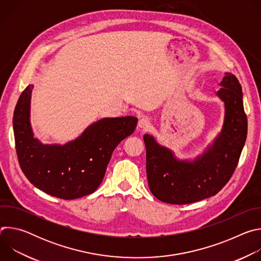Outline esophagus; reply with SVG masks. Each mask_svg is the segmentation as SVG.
<instances>
[{"label": "esophagus", "mask_w": 261, "mask_h": 261, "mask_svg": "<svg viewBox=\"0 0 261 261\" xmlns=\"http://www.w3.org/2000/svg\"><path fill=\"white\" fill-rule=\"evenodd\" d=\"M150 125H151V122H150V120H148V118L142 117V118L139 119L137 126H138V128H140V129H146V128L150 127Z\"/></svg>", "instance_id": "esophagus-1"}]
</instances>
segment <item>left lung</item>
I'll use <instances>...</instances> for the list:
<instances>
[{
    "mask_svg": "<svg viewBox=\"0 0 261 261\" xmlns=\"http://www.w3.org/2000/svg\"><path fill=\"white\" fill-rule=\"evenodd\" d=\"M217 96L224 102L222 131L193 161L178 160L152 135L144 134L146 175L152 194L170 204H187L216 195L233 174L247 138L248 122L242 87L226 72Z\"/></svg>",
    "mask_w": 261,
    "mask_h": 261,
    "instance_id": "8db88e82",
    "label": "left lung"
}]
</instances>
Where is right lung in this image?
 <instances>
[{
  "mask_svg": "<svg viewBox=\"0 0 261 261\" xmlns=\"http://www.w3.org/2000/svg\"><path fill=\"white\" fill-rule=\"evenodd\" d=\"M32 89L30 85L21 93L13 116L22 172L36 188L58 198L69 200L92 194L100 186L117 145L134 132L137 119L105 118L64 145L43 144L34 137L30 123Z\"/></svg>",
  "mask_w": 261,
  "mask_h": 261,
  "instance_id": "obj_1",
  "label": "right lung"
}]
</instances>
